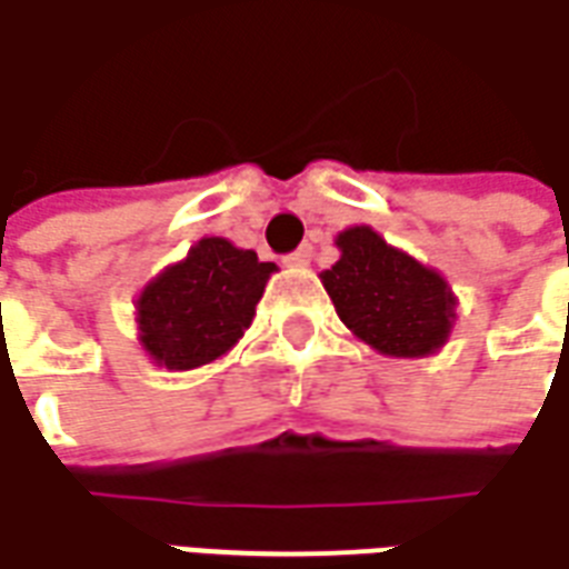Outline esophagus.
<instances>
[{
    "instance_id": "obj_1",
    "label": "esophagus",
    "mask_w": 569,
    "mask_h": 569,
    "mask_svg": "<svg viewBox=\"0 0 569 569\" xmlns=\"http://www.w3.org/2000/svg\"><path fill=\"white\" fill-rule=\"evenodd\" d=\"M311 258H315L311 246H301V249H296V252L286 258V264H289V268H308V264H311Z\"/></svg>"
}]
</instances>
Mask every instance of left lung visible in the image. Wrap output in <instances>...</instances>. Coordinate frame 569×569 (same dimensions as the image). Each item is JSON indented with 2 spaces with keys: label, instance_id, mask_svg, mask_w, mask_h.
I'll return each instance as SVG.
<instances>
[{
  "label": "left lung",
  "instance_id": "obj_1",
  "mask_svg": "<svg viewBox=\"0 0 569 569\" xmlns=\"http://www.w3.org/2000/svg\"><path fill=\"white\" fill-rule=\"evenodd\" d=\"M339 261L320 273L339 320L386 358H430L458 320V296L439 270L389 246L373 227L336 236Z\"/></svg>",
  "mask_w": 569,
  "mask_h": 569
}]
</instances>
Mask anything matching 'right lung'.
<instances>
[{
  "mask_svg": "<svg viewBox=\"0 0 569 569\" xmlns=\"http://www.w3.org/2000/svg\"><path fill=\"white\" fill-rule=\"evenodd\" d=\"M277 264L223 236H202L137 296V339L154 367L196 370L223 358L252 327Z\"/></svg>",
  "mask_w": 569,
  "mask_h": 569,
  "instance_id": "add662e5",
  "label": "right lung"
}]
</instances>
